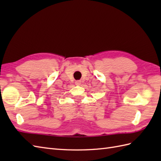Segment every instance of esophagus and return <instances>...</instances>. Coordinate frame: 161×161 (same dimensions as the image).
<instances>
[{
  "mask_svg": "<svg viewBox=\"0 0 161 161\" xmlns=\"http://www.w3.org/2000/svg\"><path fill=\"white\" fill-rule=\"evenodd\" d=\"M75 83V84L77 85V86H80V85H81V80H77Z\"/></svg>",
  "mask_w": 161,
  "mask_h": 161,
  "instance_id": "1",
  "label": "esophagus"
}]
</instances>
